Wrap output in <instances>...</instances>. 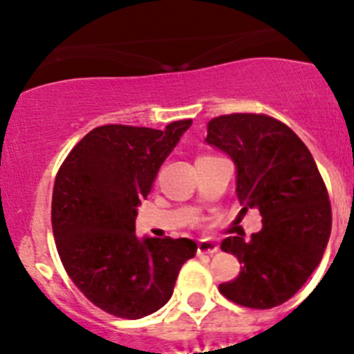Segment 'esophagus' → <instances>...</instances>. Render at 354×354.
<instances>
[{"label": "esophagus", "mask_w": 354, "mask_h": 354, "mask_svg": "<svg viewBox=\"0 0 354 354\" xmlns=\"http://www.w3.org/2000/svg\"><path fill=\"white\" fill-rule=\"evenodd\" d=\"M216 252H219V245L210 240H202L197 246L198 255H214Z\"/></svg>", "instance_id": "34e87169"}]
</instances>
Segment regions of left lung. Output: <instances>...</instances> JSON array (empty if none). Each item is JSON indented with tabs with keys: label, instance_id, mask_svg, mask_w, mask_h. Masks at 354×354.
I'll list each match as a JSON object with an SVG mask.
<instances>
[{
	"label": "left lung",
	"instance_id": "1",
	"mask_svg": "<svg viewBox=\"0 0 354 354\" xmlns=\"http://www.w3.org/2000/svg\"><path fill=\"white\" fill-rule=\"evenodd\" d=\"M205 144L234 162L241 212L257 209L262 216V230L248 241L230 236L221 243L241 270L219 291L248 308L281 305L312 276L330 236V202L319 167L298 135L266 114L214 118Z\"/></svg>",
	"mask_w": 354,
	"mask_h": 354
}]
</instances>
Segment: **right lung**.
<instances>
[{"mask_svg": "<svg viewBox=\"0 0 354 354\" xmlns=\"http://www.w3.org/2000/svg\"><path fill=\"white\" fill-rule=\"evenodd\" d=\"M192 123L94 128L59 167L51 205L59 259L75 286L111 315L135 320L162 308L197 253L188 238L135 234L137 207Z\"/></svg>", "mask_w": 354, "mask_h": 354, "instance_id": "obj_1", "label": "right lung"}]
</instances>
